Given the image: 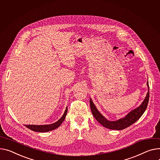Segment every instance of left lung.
<instances>
[{"label":"left lung","mask_w":160,"mask_h":160,"mask_svg":"<svg viewBox=\"0 0 160 160\" xmlns=\"http://www.w3.org/2000/svg\"><path fill=\"white\" fill-rule=\"evenodd\" d=\"M148 92L147 93L146 97L142 103V104L137 108L133 109L131 112L127 114L124 118L119 119L116 121H110L108 120L99 112V111L96 108L95 105L90 98V107L92 115L101 125H102L106 128L112 129V130H122L127 127H129L134 123H135L142 116V114L145 111L149 99V86H148V82L147 83Z\"/></svg>","instance_id":"obj_1"}]
</instances>
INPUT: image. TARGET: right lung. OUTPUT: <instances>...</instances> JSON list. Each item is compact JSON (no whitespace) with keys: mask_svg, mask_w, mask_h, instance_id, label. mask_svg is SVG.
<instances>
[{"mask_svg":"<svg viewBox=\"0 0 160 160\" xmlns=\"http://www.w3.org/2000/svg\"><path fill=\"white\" fill-rule=\"evenodd\" d=\"M67 112H68V107H66L65 112L61 118L57 122H56L55 123H53L52 124L40 125H25V126L31 131H35V132H48V131L55 130L57 129L58 127L62 124V123L63 122V120H64V119L66 118V116L67 115Z\"/></svg>","mask_w":160,"mask_h":160,"instance_id":"1","label":"right lung"}]
</instances>
